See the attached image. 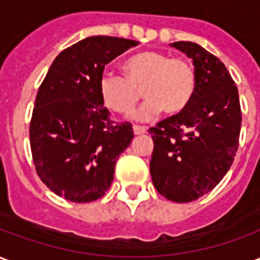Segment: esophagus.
<instances>
[{"label":"esophagus","instance_id":"34e87169","mask_svg":"<svg viewBox=\"0 0 260 260\" xmlns=\"http://www.w3.org/2000/svg\"><path fill=\"white\" fill-rule=\"evenodd\" d=\"M146 128L145 126H141V125H134V134L135 135H142V134H145L146 132Z\"/></svg>","mask_w":260,"mask_h":260}]
</instances>
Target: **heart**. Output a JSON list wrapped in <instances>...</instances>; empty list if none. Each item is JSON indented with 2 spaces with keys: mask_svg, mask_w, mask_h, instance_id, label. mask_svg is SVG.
Here are the masks:
<instances>
[{
  "mask_svg": "<svg viewBox=\"0 0 260 260\" xmlns=\"http://www.w3.org/2000/svg\"><path fill=\"white\" fill-rule=\"evenodd\" d=\"M124 75L103 72L99 93L113 113L128 115L142 96L147 100L135 113L139 121L182 111L191 102L196 86L195 71L184 58L157 51H142L124 62Z\"/></svg>",
  "mask_w": 260,
  "mask_h": 260,
  "instance_id": "1",
  "label": "heart"
}]
</instances>
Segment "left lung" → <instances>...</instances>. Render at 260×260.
Listing matches in <instances>:
<instances>
[{"label":"left lung","mask_w":260,"mask_h":260,"mask_svg":"<svg viewBox=\"0 0 260 260\" xmlns=\"http://www.w3.org/2000/svg\"><path fill=\"white\" fill-rule=\"evenodd\" d=\"M192 58L196 86L182 111L149 129L154 149L150 175L169 201L192 202L217 185L234 161L240 145L238 89L220 59L199 44H171Z\"/></svg>","instance_id":"1"}]
</instances>
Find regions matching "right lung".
<instances>
[{
    "label": "right lung",
    "instance_id": "obj_1",
    "mask_svg": "<svg viewBox=\"0 0 260 260\" xmlns=\"http://www.w3.org/2000/svg\"><path fill=\"white\" fill-rule=\"evenodd\" d=\"M139 43L93 36L57 55L37 91L30 119L33 164L43 184L76 203L106 195L119 154L129 146V122H115L99 93L104 67Z\"/></svg>",
    "mask_w": 260,
    "mask_h": 260
}]
</instances>
